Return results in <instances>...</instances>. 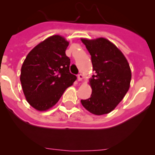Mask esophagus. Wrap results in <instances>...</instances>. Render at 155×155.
I'll list each match as a JSON object with an SVG mask.
<instances>
[{"label": "esophagus", "instance_id": "esophagus-1", "mask_svg": "<svg viewBox=\"0 0 155 155\" xmlns=\"http://www.w3.org/2000/svg\"><path fill=\"white\" fill-rule=\"evenodd\" d=\"M77 77H78V80H79V81H82V79H83V75L81 74V73H80V74L78 75Z\"/></svg>", "mask_w": 155, "mask_h": 155}]
</instances>
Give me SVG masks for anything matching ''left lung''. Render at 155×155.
<instances>
[{
    "label": "left lung",
    "mask_w": 155,
    "mask_h": 155,
    "mask_svg": "<svg viewBox=\"0 0 155 155\" xmlns=\"http://www.w3.org/2000/svg\"><path fill=\"white\" fill-rule=\"evenodd\" d=\"M81 40L91 56L96 73L90 79L91 97L81 100L82 105L94 115L109 113L129 90L131 80L129 64L123 53L107 39Z\"/></svg>",
    "instance_id": "1"
}]
</instances>
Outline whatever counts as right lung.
Segmentation results:
<instances>
[{
    "label": "right lung",
    "mask_w": 155,
    "mask_h": 155,
    "mask_svg": "<svg viewBox=\"0 0 155 155\" xmlns=\"http://www.w3.org/2000/svg\"><path fill=\"white\" fill-rule=\"evenodd\" d=\"M68 45L61 36H51L33 48L23 62L21 87L27 101L37 110L46 111L55 105L76 81L65 53Z\"/></svg>",
    "instance_id": "1"
}]
</instances>
